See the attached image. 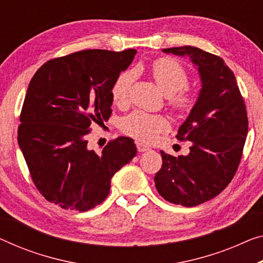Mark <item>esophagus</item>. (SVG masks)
I'll list each match as a JSON object with an SVG mask.
<instances>
[{
    "label": "esophagus",
    "instance_id": "obj_1",
    "mask_svg": "<svg viewBox=\"0 0 263 263\" xmlns=\"http://www.w3.org/2000/svg\"><path fill=\"white\" fill-rule=\"evenodd\" d=\"M136 148H137V151H139L140 153H143V152L149 151V147H147V145H144L143 143H141V142H136Z\"/></svg>",
    "mask_w": 263,
    "mask_h": 263
}]
</instances>
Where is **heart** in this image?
I'll use <instances>...</instances> for the list:
<instances>
[{
    "mask_svg": "<svg viewBox=\"0 0 263 263\" xmlns=\"http://www.w3.org/2000/svg\"><path fill=\"white\" fill-rule=\"evenodd\" d=\"M152 75L157 86L167 94L168 104L174 110L188 112L196 106L197 94L187 87L189 74L177 60L173 58H160L152 64ZM135 80L134 71H123L118 76L111 86V98L118 106L128 103L130 89ZM124 134L142 141L152 142L161 133L169 129V121L163 115L149 114L136 110L126 116L121 122Z\"/></svg>",
    "mask_w": 263,
    "mask_h": 263,
    "instance_id": "1",
    "label": "heart"
}]
</instances>
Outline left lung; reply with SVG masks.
Returning a JSON list of instances; mask_svg holds the SVG:
<instances>
[{"label":"left lung","instance_id":"left-lung-1","mask_svg":"<svg viewBox=\"0 0 263 263\" xmlns=\"http://www.w3.org/2000/svg\"><path fill=\"white\" fill-rule=\"evenodd\" d=\"M163 51L189 56L199 67L202 89L176 135L191 141V153L175 157L161 151L155 187L164 200L194 207L219 195L235 175L248 133L247 110L235 75L220 56L191 46Z\"/></svg>","mask_w":263,"mask_h":263}]
</instances>
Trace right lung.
<instances>
[{
    "instance_id": "1",
    "label": "right lung",
    "mask_w": 263,
    "mask_h": 263,
    "mask_svg": "<svg viewBox=\"0 0 263 263\" xmlns=\"http://www.w3.org/2000/svg\"><path fill=\"white\" fill-rule=\"evenodd\" d=\"M135 49H87L51 59L31 79L17 140L31 180L44 199L63 209L87 212L102 203L110 181L136 155L130 137L109 141L102 153L88 149L92 123L111 116V86Z\"/></svg>"
}]
</instances>
